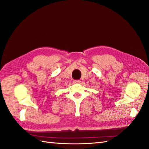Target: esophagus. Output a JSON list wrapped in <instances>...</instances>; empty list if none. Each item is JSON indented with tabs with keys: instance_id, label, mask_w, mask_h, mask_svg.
<instances>
[{
	"instance_id": "esophagus-1",
	"label": "esophagus",
	"mask_w": 149,
	"mask_h": 149,
	"mask_svg": "<svg viewBox=\"0 0 149 149\" xmlns=\"http://www.w3.org/2000/svg\"><path fill=\"white\" fill-rule=\"evenodd\" d=\"M80 80H73V83L74 84H78V83H80Z\"/></svg>"
}]
</instances>
